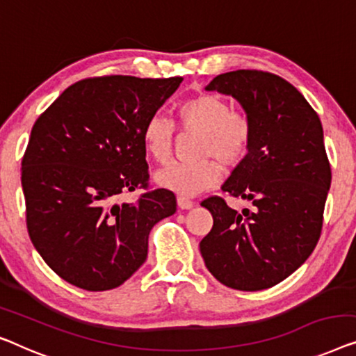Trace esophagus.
Instances as JSON below:
<instances>
[{"label": "esophagus", "mask_w": 356, "mask_h": 356, "mask_svg": "<svg viewBox=\"0 0 356 356\" xmlns=\"http://www.w3.org/2000/svg\"><path fill=\"white\" fill-rule=\"evenodd\" d=\"M178 207L181 209V210H189V209H193L194 207V202L191 199H188V197H184V195H178Z\"/></svg>", "instance_id": "esophagus-1"}]
</instances>
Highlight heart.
<instances>
[{"mask_svg": "<svg viewBox=\"0 0 356 356\" xmlns=\"http://www.w3.org/2000/svg\"><path fill=\"white\" fill-rule=\"evenodd\" d=\"M179 127L186 131L202 133L197 162H173L156 173L159 186L181 195H195L220 181L221 165L234 167L247 156L252 141L250 120L220 96L199 95L183 101L177 109ZM173 123L154 115L144 123L143 144L147 156L159 163L172 154ZM215 156L216 163L211 157Z\"/></svg>", "mask_w": 356, "mask_h": 356, "instance_id": "b5f03b06", "label": "heart"}]
</instances>
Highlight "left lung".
<instances>
[{
	"instance_id": "obj_1",
	"label": "left lung",
	"mask_w": 356,
	"mask_h": 356,
	"mask_svg": "<svg viewBox=\"0 0 356 356\" xmlns=\"http://www.w3.org/2000/svg\"><path fill=\"white\" fill-rule=\"evenodd\" d=\"M205 90L234 97L250 120L249 152L221 191L254 207L238 212L205 199L213 226L200 254L221 284L268 289L305 264L321 234L331 188L321 122L296 86L268 72H226Z\"/></svg>"
}]
</instances>
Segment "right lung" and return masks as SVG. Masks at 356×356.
<instances>
[{"label": "right lung", "mask_w": 356, "mask_h": 356, "mask_svg": "<svg viewBox=\"0 0 356 356\" xmlns=\"http://www.w3.org/2000/svg\"><path fill=\"white\" fill-rule=\"evenodd\" d=\"M183 79L96 76L69 86L35 122L22 159L27 229L64 281L85 291L123 284L147 257L154 225L177 212L167 189L147 186L143 128Z\"/></svg>", "instance_id": "add662e5"}]
</instances>
